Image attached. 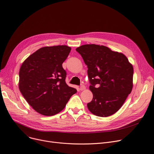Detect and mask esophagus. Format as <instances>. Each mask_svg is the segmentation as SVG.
Listing matches in <instances>:
<instances>
[{
  "label": "esophagus",
  "instance_id": "34e87169",
  "mask_svg": "<svg viewBox=\"0 0 154 154\" xmlns=\"http://www.w3.org/2000/svg\"><path fill=\"white\" fill-rule=\"evenodd\" d=\"M85 89V86L84 85L82 84L81 85H80V91H84Z\"/></svg>",
  "mask_w": 154,
  "mask_h": 154
}]
</instances>
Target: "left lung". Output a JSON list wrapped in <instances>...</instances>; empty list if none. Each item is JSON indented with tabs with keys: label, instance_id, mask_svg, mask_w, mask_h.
Returning <instances> with one entry per match:
<instances>
[{
	"label": "left lung",
	"instance_id": "obj_1",
	"mask_svg": "<svg viewBox=\"0 0 154 154\" xmlns=\"http://www.w3.org/2000/svg\"><path fill=\"white\" fill-rule=\"evenodd\" d=\"M87 66L93 94L87 107L93 114L109 117L122 106L133 87L134 69L127 57L103 45L86 44L76 48Z\"/></svg>",
	"mask_w": 154,
	"mask_h": 154
}]
</instances>
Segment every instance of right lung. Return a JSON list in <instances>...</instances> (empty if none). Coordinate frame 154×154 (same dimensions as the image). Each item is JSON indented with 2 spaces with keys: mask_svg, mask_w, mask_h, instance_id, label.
<instances>
[{
  "mask_svg": "<svg viewBox=\"0 0 154 154\" xmlns=\"http://www.w3.org/2000/svg\"><path fill=\"white\" fill-rule=\"evenodd\" d=\"M71 48L44 47L31 54L19 70V90L30 106L40 114L52 116L62 111L75 88L66 82L62 67Z\"/></svg>",
  "mask_w": 154,
  "mask_h": 154,
  "instance_id": "obj_1",
  "label": "right lung"
}]
</instances>
